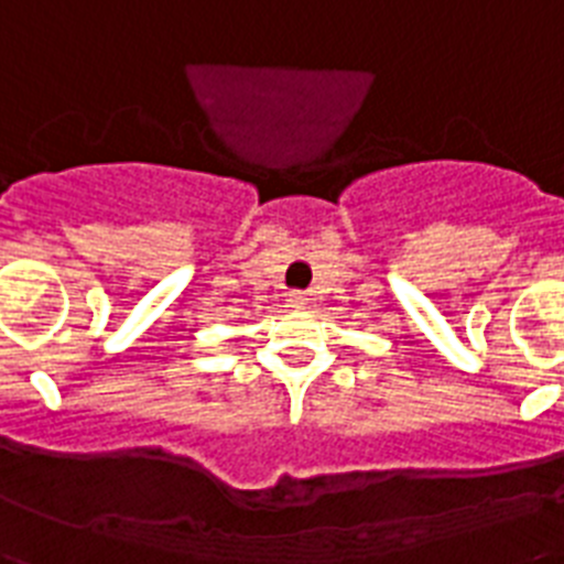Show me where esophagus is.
I'll return each mask as SVG.
<instances>
[{
	"label": "esophagus",
	"mask_w": 564,
	"mask_h": 564,
	"mask_svg": "<svg viewBox=\"0 0 564 564\" xmlns=\"http://www.w3.org/2000/svg\"><path fill=\"white\" fill-rule=\"evenodd\" d=\"M288 302H291V307H296V311H302V307L307 305V296L302 291H293L291 296H288Z\"/></svg>",
	"instance_id": "obj_1"
}]
</instances>
